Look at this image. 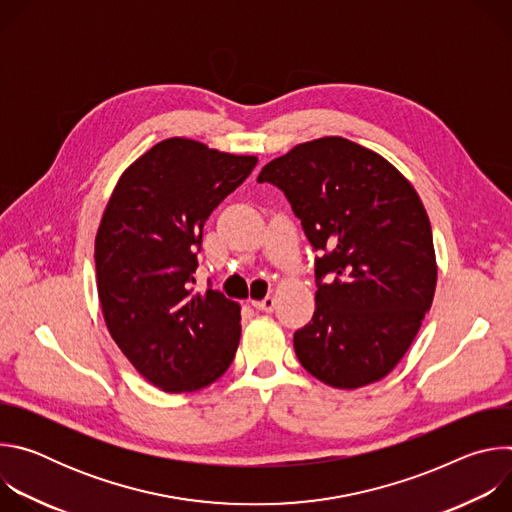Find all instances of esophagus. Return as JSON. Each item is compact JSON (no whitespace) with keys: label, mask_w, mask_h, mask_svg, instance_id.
<instances>
[{"label":"esophagus","mask_w":512,"mask_h":512,"mask_svg":"<svg viewBox=\"0 0 512 512\" xmlns=\"http://www.w3.org/2000/svg\"><path fill=\"white\" fill-rule=\"evenodd\" d=\"M251 306H253L255 310H261V312H271V310L275 308V298L267 296V298H263V300H253Z\"/></svg>","instance_id":"1"}]
</instances>
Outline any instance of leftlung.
Returning a JSON list of instances; mask_svg holds the SVG:
<instances>
[{
	"instance_id": "left-lung-1",
	"label": "left lung",
	"mask_w": 512,
	"mask_h": 512,
	"mask_svg": "<svg viewBox=\"0 0 512 512\" xmlns=\"http://www.w3.org/2000/svg\"><path fill=\"white\" fill-rule=\"evenodd\" d=\"M283 192L316 257V312L294 334L302 367L336 389L387 377L431 308L427 212L379 154L344 137L298 145L259 178Z\"/></svg>"
}]
</instances>
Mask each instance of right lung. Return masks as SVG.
<instances>
[{
  "label": "right lung",
  "instance_id": "add662e5",
  "mask_svg": "<svg viewBox=\"0 0 512 512\" xmlns=\"http://www.w3.org/2000/svg\"><path fill=\"white\" fill-rule=\"evenodd\" d=\"M257 166L172 137L125 170L95 239L97 289L107 328L133 367L168 393L221 377L241 338L239 304L194 291L210 212Z\"/></svg>",
  "mask_w": 512,
  "mask_h": 512
}]
</instances>
